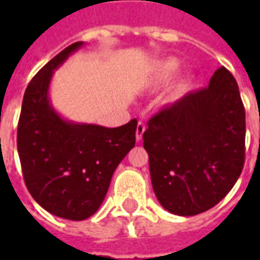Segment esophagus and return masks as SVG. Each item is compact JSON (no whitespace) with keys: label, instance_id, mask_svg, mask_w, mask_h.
I'll use <instances>...</instances> for the list:
<instances>
[{"label":"esophagus","instance_id":"obj_1","mask_svg":"<svg viewBox=\"0 0 260 260\" xmlns=\"http://www.w3.org/2000/svg\"><path fill=\"white\" fill-rule=\"evenodd\" d=\"M145 131H146V125L143 124L142 121H139V122H138V126H136V141H141Z\"/></svg>","mask_w":260,"mask_h":260}]
</instances>
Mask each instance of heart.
Returning a JSON list of instances; mask_svg holds the SVG:
<instances>
[{
    "label": "heart",
    "instance_id": "obj_1",
    "mask_svg": "<svg viewBox=\"0 0 260 260\" xmlns=\"http://www.w3.org/2000/svg\"><path fill=\"white\" fill-rule=\"evenodd\" d=\"M178 65H180L178 64V61L174 58L160 61V62L156 65V68H154L153 80H154L156 83H167V82L174 76L175 72H177ZM189 83H191V79H189V78H184V79L178 83V90H185L186 87L189 86Z\"/></svg>",
    "mask_w": 260,
    "mask_h": 260
}]
</instances>
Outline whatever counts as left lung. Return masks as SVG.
<instances>
[{
	"label": "left lung",
	"instance_id": "left-lung-1",
	"mask_svg": "<svg viewBox=\"0 0 260 260\" xmlns=\"http://www.w3.org/2000/svg\"><path fill=\"white\" fill-rule=\"evenodd\" d=\"M143 147L153 191L166 210L195 216L216 206L245 161V108L229 69L218 68L207 87L153 115Z\"/></svg>",
	"mask_w": 260,
	"mask_h": 260
}]
</instances>
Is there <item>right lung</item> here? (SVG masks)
Returning <instances> with one entry per match:
<instances>
[{
    "label": "right lung",
    "instance_id": "add662e5",
    "mask_svg": "<svg viewBox=\"0 0 260 260\" xmlns=\"http://www.w3.org/2000/svg\"><path fill=\"white\" fill-rule=\"evenodd\" d=\"M83 44H71L27 85L18 122V153L33 199L54 216L74 221L97 212L114 171L135 146L138 121L118 128L68 122L55 113L48 86L55 69Z\"/></svg>",
    "mask_w": 260,
    "mask_h": 260
}]
</instances>
